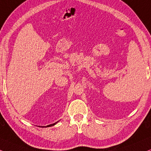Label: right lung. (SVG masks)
Listing matches in <instances>:
<instances>
[{"label": "right lung", "instance_id": "1", "mask_svg": "<svg viewBox=\"0 0 151 151\" xmlns=\"http://www.w3.org/2000/svg\"><path fill=\"white\" fill-rule=\"evenodd\" d=\"M57 122H56V123H57ZM56 123H54V124H50V125H47V127H50V126H52V125H55V124H56Z\"/></svg>", "mask_w": 151, "mask_h": 151}]
</instances>
